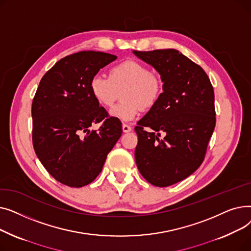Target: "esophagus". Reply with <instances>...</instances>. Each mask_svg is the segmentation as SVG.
<instances>
[{"instance_id": "1", "label": "esophagus", "mask_w": 251, "mask_h": 251, "mask_svg": "<svg viewBox=\"0 0 251 251\" xmlns=\"http://www.w3.org/2000/svg\"><path fill=\"white\" fill-rule=\"evenodd\" d=\"M122 130H123V132L127 133V132H130V131L132 130V128H131V126H129L127 124H123L122 125Z\"/></svg>"}]
</instances>
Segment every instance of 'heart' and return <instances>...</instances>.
<instances>
[{"label": "heart", "instance_id": "obj_1", "mask_svg": "<svg viewBox=\"0 0 251 251\" xmlns=\"http://www.w3.org/2000/svg\"><path fill=\"white\" fill-rule=\"evenodd\" d=\"M89 88L92 97L105 108L112 107L119 92L124 90V102L115 105L110 116L119 121L130 122L139 116L141 108L149 110L160 100L163 82L147 65L127 60L113 67L109 77L95 75L89 82Z\"/></svg>", "mask_w": 251, "mask_h": 251}]
</instances>
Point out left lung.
<instances>
[{"label":"left lung","instance_id":"left-lung-1","mask_svg":"<svg viewBox=\"0 0 251 251\" xmlns=\"http://www.w3.org/2000/svg\"><path fill=\"white\" fill-rule=\"evenodd\" d=\"M133 54L164 82L160 100L135 127V161L148 182L167 187L190 176L204 160L216 126L214 88L201 66L177 50Z\"/></svg>","mask_w":251,"mask_h":251}]
</instances>
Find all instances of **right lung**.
I'll list each match as a JSON object with an SVG mask.
<instances>
[{"instance_id":"right-lung-1","label":"right lung","mask_w":251,"mask_h":251,"mask_svg":"<svg viewBox=\"0 0 251 251\" xmlns=\"http://www.w3.org/2000/svg\"><path fill=\"white\" fill-rule=\"evenodd\" d=\"M117 57L83 50L58 61L43 76L32 100V143L48 172L65 185L82 187L101 172L122 135V124L92 97L91 78ZM98 123L101 127L90 130Z\"/></svg>"}]
</instances>
